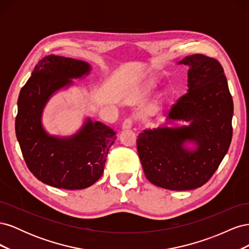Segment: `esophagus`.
Segmentation results:
<instances>
[{
	"mask_svg": "<svg viewBox=\"0 0 249 249\" xmlns=\"http://www.w3.org/2000/svg\"><path fill=\"white\" fill-rule=\"evenodd\" d=\"M133 125V120L131 118H125L123 123V129L124 130H129Z\"/></svg>",
	"mask_w": 249,
	"mask_h": 249,
	"instance_id": "34e87169",
	"label": "esophagus"
}]
</instances>
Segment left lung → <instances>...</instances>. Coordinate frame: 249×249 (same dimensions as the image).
Instances as JSON below:
<instances>
[{
  "label": "left lung",
  "instance_id": "left-lung-1",
  "mask_svg": "<svg viewBox=\"0 0 249 249\" xmlns=\"http://www.w3.org/2000/svg\"><path fill=\"white\" fill-rule=\"evenodd\" d=\"M178 64L189 66L188 92L170 109L167 123L188 125L144 130L137 150L150 183L185 191L205 185L227 155L232 136L233 104L221 64L201 54L187 56ZM191 142L195 150L185 147Z\"/></svg>",
  "mask_w": 249,
  "mask_h": 249
}]
</instances>
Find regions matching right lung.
<instances>
[{
  "label": "right lung",
  "mask_w": 249,
  "mask_h": 249,
  "mask_svg": "<svg viewBox=\"0 0 249 249\" xmlns=\"http://www.w3.org/2000/svg\"><path fill=\"white\" fill-rule=\"evenodd\" d=\"M90 70L82 60L46 56L19 92L16 133L22 156L36 178L59 189L79 190L93 185L102 177L116 139L111 127L90 118L70 137L52 136L42 126V111L50 97L71 85V79L87 76Z\"/></svg>",
  "instance_id": "obj_1"
}]
</instances>
